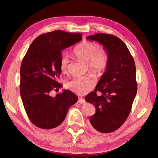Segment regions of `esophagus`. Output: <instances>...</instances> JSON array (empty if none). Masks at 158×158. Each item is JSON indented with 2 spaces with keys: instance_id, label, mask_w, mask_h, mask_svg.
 Instances as JSON below:
<instances>
[{
  "instance_id": "1",
  "label": "esophagus",
  "mask_w": 158,
  "mask_h": 158,
  "mask_svg": "<svg viewBox=\"0 0 158 158\" xmlns=\"http://www.w3.org/2000/svg\"><path fill=\"white\" fill-rule=\"evenodd\" d=\"M78 102L81 104H84V103H85V100L84 98H80L78 99Z\"/></svg>"
}]
</instances>
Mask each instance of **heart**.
Returning <instances> with one entry per match:
<instances>
[{"instance_id":"1","label":"heart","mask_w":158,"mask_h":158,"mask_svg":"<svg viewBox=\"0 0 158 158\" xmlns=\"http://www.w3.org/2000/svg\"><path fill=\"white\" fill-rule=\"evenodd\" d=\"M74 54L79 59L88 63L90 70L94 73L101 74L106 69L109 63V56L106 51L99 50V47L94 42L84 41L76 45L73 50ZM69 63V55H62L59 66L62 72L65 73L68 69ZM95 82L92 77L88 76H79L66 83V88L73 92L84 95L92 90L95 86Z\"/></svg>"}]
</instances>
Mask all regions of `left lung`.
Instances as JSON below:
<instances>
[{
    "label": "left lung",
    "mask_w": 158,
    "mask_h": 158,
    "mask_svg": "<svg viewBox=\"0 0 158 158\" xmlns=\"http://www.w3.org/2000/svg\"><path fill=\"white\" fill-rule=\"evenodd\" d=\"M86 39L98 42L109 56L106 71L94 92L85 99L96 109L89 118L91 125L99 132L109 133L120 128L131 112L137 92L135 60L125 43L116 36L97 33ZM97 91L101 93L99 97Z\"/></svg>",
    "instance_id": "1"
}]
</instances>
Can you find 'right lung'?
Wrapping results in <instances>:
<instances>
[{"instance_id":"add662e5","label":"right lung","mask_w":158,"mask_h":158,"mask_svg":"<svg viewBox=\"0 0 158 158\" xmlns=\"http://www.w3.org/2000/svg\"><path fill=\"white\" fill-rule=\"evenodd\" d=\"M82 34L56 30L38 36L32 42L20 67V95L28 117L42 129H52L63 122L77 95L64 89L55 97L51 91L61 87V51L79 42Z\"/></svg>"}]
</instances>
